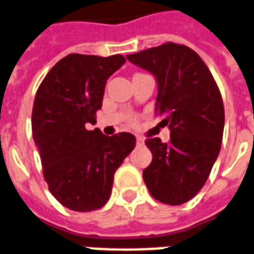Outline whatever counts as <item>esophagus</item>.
Returning a JSON list of instances; mask_svg holds the SVG:
<instances>
[{"instance_id": "34e87169", "label": "esophagus", "mask_w": 254, "mask_h": 254, "mask_svg": "<svg viewBox=\"0 0 254 254\" xmlns=\"http://www.w3.org/2000/svg\"><path fill=\"white\" fill-rule=\"evenodd\" d=\"M143 143H144V139H143L142 136H136V144H138V146H142Z\"/></svg>"}]
</instances>
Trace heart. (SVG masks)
<instances>
[{
  "mask_svg": "<svg viewBox=\"0 0 254 254\" xmlns=\"http://www.w3.org/2000/svg\"><path fill=\"white\" fill-rule=\"evenodd\" d=\"M131 122H134V118H131Z\"/></svg>",
  "mask_w": 254,
  "mask_h": 254,
  "instance_id": "obj_1",
  "label": "heart"
}]
</instances>
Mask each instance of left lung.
<instances>
[{
	"label": "left lung",
	"mask_w": 254,
	"mask_h": 254,
	"mask_svg": "<svg viewBox=\"0 0 254 254\" xmlns=\"http://www.w3.org/2000/svg\"><path fill=\"white\" fill-rule=\"evenodd\" d=\"M127 59L155 76V115L170 128L167 143L146 139L152 162L143 170L144 184L156 201L182 205L197 195L220 154L225 111L218 85L198 53L182 44H162Z\"/></svg>",
	"instance_id": "1"
}]
</instances>
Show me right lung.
Returning <instances> with one entry per match:
<instances>
[{
	"instance_id": "obj_1",
	"label": "right lung",
	"mask_w": 254,
	"mask_h": 254,
	"mask_svg": "<svg viewBox=\"0 0 254 254\" xmlns=\"http://www.w3.org/2000/svg\"><path fill=\"white\" fill-rule=\"evenodd\" d=\"M126 63L122 55L100 57L72 53L56 63L36 92L32 132L49 191L75 211L103 207L114 174L132 151L129 132L106 136L96 123L107 79Z\"/></svg>"
}]
</instances>
